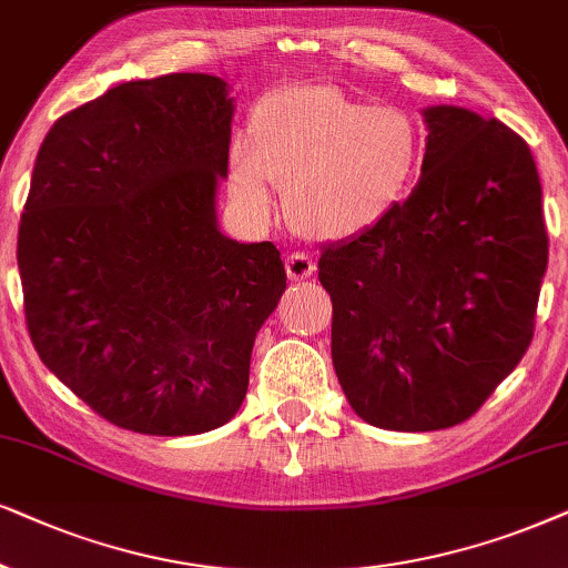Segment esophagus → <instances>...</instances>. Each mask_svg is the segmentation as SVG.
Masks as SVG:
<instances>
[{
	"instance_id": "1",
	"label": "esophagus",
	"mask_w": 568,
	"mask_h": 568,
	"mask_svg": "<svg viewBox=\"0 0 568 568\" xmlns=\"http://www.w3.org/2000/svg\"><path fill=\"white\" fill-rule=\"evenodd\" d=\"M285 270H288V277L291 280H306L314 275L316 270V262L312 260V254L306 252H293L288 256V262H285Z\"/></svg>"
}]
</instances>
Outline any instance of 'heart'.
Returning a JSON list of instances; mask_svg holds the SVG:
<instances>
[{
  "instance_id": "b5f03b06",
  "label": "heart",
  "mask_w": 568,
  "mask_h": 568,
  "mask_svg": "<svg viewBox=\"0 0 568 568\" xmlns=\"http://www.w3.org/2000/svg\"><path fill=\"white\" fill-rule=\"evenodd\" d=\"M418 165L420 130L405 109L293 82L254 103L248 138L229 150V192L248 221L267 223L275 184L293 229L339 241L382 223L410 192Z\"/></svg>"
}]
</instances>
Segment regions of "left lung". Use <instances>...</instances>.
<instances>
[{
	"instance_id": "obj_1",
	"label": "left lung",
	"mask_w": 568,
	"mask_h": 568,
	"mask_svg": "<svg viewBox=\"0 0 568 568\" xmlns=\"http://www.w3.org/2000/svg\"><path fill=\"white\" fill-rule=\"evenodd\" d=\"M410 196L320 256L332 363L358 418L438 430L478 413L532 343L548 267L527 142L498 119L428 105Z\"/></svg>"
}]
</instances>
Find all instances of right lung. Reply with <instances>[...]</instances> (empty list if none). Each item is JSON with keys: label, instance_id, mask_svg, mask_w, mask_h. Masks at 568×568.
Instances as JSON below:
<instances>
[{"label": "right lung", "instance_id": "1", "mask_svg": "<svg viewBox=\"0 0 568 568\" xmlns=\"http://www.w3.org/2000/svg\"><path fill=\"white\" fill-rule=\"evenodd\" d=\"M231 119L229 82L176 72L105 90L38 150L18 233L30 339L119 428L192 436L229 423L285 291L275 244L217 229Z\"/></svg>", "mask_w": 568, "mask_h": 568}]
</instances>
